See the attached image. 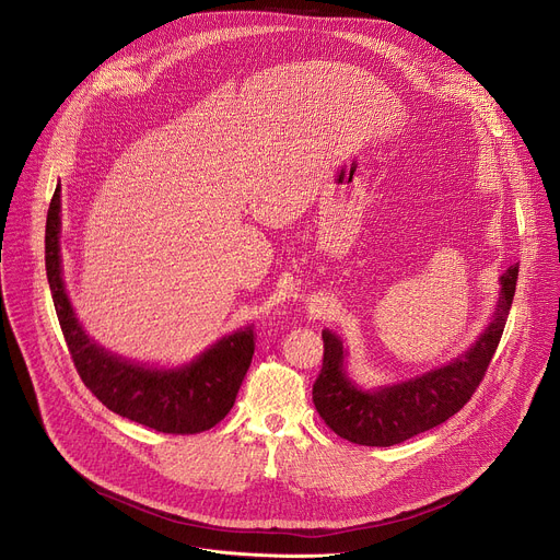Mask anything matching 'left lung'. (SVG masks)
<instances>
[{"instance_id": "obj_1", "label": "left lung", "mask_w": 560, "mask_h": 560, "mask_svg": "<svg viewBox=\"0 0 560 560\" xmlns=\"http://www.w3.org/2000/svg\"><path fill=\"white\" fill-rule=\"evenodd\" d=\"M518 281V264L500 277L493 317L476 343L453 362L409 382L362 390L350 382L341 339L324 330V364L313 384V401L322 420L343 440L364 446H393L424 433L471 399L500 343Z\"/></svg>"}]
</instances>
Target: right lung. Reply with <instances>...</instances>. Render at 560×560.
<instances>
[{
    "instance_id": "right-lung-1",
    "label": "right lung",
    "mask_w": 560,
    "mask_h": 560,
    "mask_svg": "<svg viewBox=\"0 0 560 560\" xmlns=\"http://www.w3.org/2000/svg\"><path fill=\"white\" fill-rule=\"evenodd\" d=\"M60 183L46 217V277L71 360L84 386L109 411L156 429L191 435L219 424L234 406L254 354V328L225 335L180 369H151L127 362L97 346L80 326L65 290L60 259Z\"/></svg>"
}]
</instances>
